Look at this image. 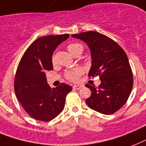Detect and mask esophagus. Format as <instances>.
Wrapping results in <instances>:
<instances>
[{
    "label": "esophagus",
    "mask_w": 146,
    "mask_h": 146,
    "mask_svg": "<svg viewBox=\"0 0 146 146\" xmlns=\"http://www.w3.org/2000/svg\"><path fill=\"white\" fill-rule=\"evenodd\" d=\"M82 88V86L81 85H74L73 86V88L75 89V90H79V89H81Z\"/></svg>",
    "instance_id": "1"
}]
</instances>
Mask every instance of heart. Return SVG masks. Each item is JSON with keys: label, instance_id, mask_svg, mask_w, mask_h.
I'll list each match as a JSON object with an SVG mask.
<instances>
[{"label": "heart", "instance_id": "obj_1", "mask_svg": "<svg viewBox=\"0 0 146 146\" xmlns=\"http://www.w3.org/2000/svg\"><path fill=\"white\" fill-rule=\"evenodd\" d=\"M68 49L71 54L75 55L77 54H81L83 52L84 48L83 46L80 43H72L68 46ZM82 74H83V69L78 67L67 71L65 72V77L69 81H77Z\"/></svg>", "mask_w": 146, "mask_h": 146}]
</instances>
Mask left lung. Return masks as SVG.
<instances>
[{
	"label": "left lung",
	"instance_id": "1",
	"mask_svg": "<svg viewBox=\"0 0 146 146\" xmlns=\"http://www.w3.org/2000/svg\"><path fill=\"white\" fill-rule=\"evenodd\" d=\"M87 43L91 55L89 77H100L98 88L88 84L91 95L85 100L90 108L100 113H114L123 106L133 85V72L126 52L109 37L94 31L73 34Z\"/></svg>",
	"mask_w": 146,
	"mask_h": 146
}]
</instances>
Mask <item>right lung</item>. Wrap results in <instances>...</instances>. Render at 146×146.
Here are the masks:
<instances>
[{
    "label": "right lung",
    "mask_w": 146,
    "mask_h": 146,
    "mask_svg": "<svg viewBox=\"0 0 146 146\" xmlns=\"http://www.w3.org/2000/svg\"><path fill=\"white\" fill-rule=\"evenodd\" d=\"M68 37L69 34H63L36 39L18 65L14 79L16 96L33 119L48 122L55 118L64 109L65 98L72 90V86L64 83L51 88L46 78V71L53 69L54 51Z\"/></svg>",
    "instance_id": "obj_1"
}]
</instances>
